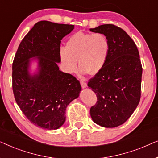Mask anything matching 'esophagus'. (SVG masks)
Masks as SVG:
<instances>
[{
	"label": "esophagus",
	"mask_w": 158,
	"mask_h": 158,
	"mask_svg": "<svg viewBox=\"0 0 158 158\" xmlns=\"http://www.w3.org/2000/svg\"><path fill=\"white\" fill-rule=\"evenodd\" d=\"M81 87L83 88H85L87 87V83L83 81H81Z\"/></svg>",
	"instance_id": "1"
}]
</instances>
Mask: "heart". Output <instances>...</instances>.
Masks as SVG:
<instances>
[{"instance_id":"obj_1","label":"heart","mask_w":158,"mask_h":158,"mask_svg":"<svg viewBox=\"0 0 158 158\" xmlns=\"http://www.w3.org/2000/svg\"><path fill=\"white\" fill-rule=\"evenodd\" d=\"M110 50L111 43L104 34L78 31L68 39L66 47L60 49V57L66 73L77 70V60L81 74L94 76L105 66Z\"/></svg>"}]
</instances>
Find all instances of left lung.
<instances>
[{
  "label": "left lung",
  "mask_w": 158,
  "mask_h": 158,
  "mask_svg": "<svg viewBox=\"0 0 158 158\" xmlns=\"http://www.w3.org/2000/svg\"><path fill=\"white\" fill-rule=\"evenodd\" d=\"M90 31L104 34L111 43L105 66L88 83L98 100L90 108V116L96 124L113 128L124 124L139 104L142 74L139 51L130 36L115 25Z\"/></svg>",
  "instance_id": "1"
}]
</instances>
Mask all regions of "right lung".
Instances as JSON below:
<instances>
[{
  "instance_id": "right-lung-1",
  "label": "right lung",
  "mask_w": 158,
  "mask_h": 158,
  "mask_svg": "<svg viewBox=\"0 0 158 158\" xmlns=\"http://www.w3.org/2000/svg\"><path fill=\"white\" fill-rule=\"evenodd\" d=\"M74 26L41 21L19 44L12 65L15 100L32 124L44 129H59L65 122V110L79 96L80 82L59 70L60 43ZM33 60L38 70L30 73Z\"/></svg>"
}]
</instances>
